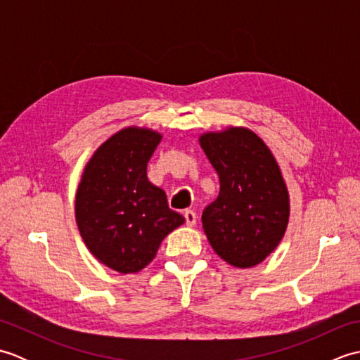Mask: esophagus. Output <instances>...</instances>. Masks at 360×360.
Listing matches in <instances>:
<instances>
[{
    "mask_svg": "<svg viewBox=\"0 0 360 360\" xmlns=\"http://www.w3.org/2000/svg\"><path fill=\"white\" fill-rule=\"evenodd\" d=\"M184 218H186V224L187 226L192 227V226L196 224V213L193 210H186Z\"/></svg>",
    "mask_w": 360,
    "mask_h": 360,
    "instance_id": "obj_1",
    "label": "esophagus"
}]
</instances>
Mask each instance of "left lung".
Here are the masks:
<instances>
[{"instance_id": "obj_1", "label": "left lung", "mask_w": 360, "mask_h": 360, "mask_svg": "<svg viewBox=\"0 0 360 360\" xmlns=\"http://www.w3.org/2000/svg\"><path fill=\"white\" fill-rule=\"evenodd\" d=\"M219 176V195L202 212L213 250L241 269L275 250L289 221V193L271 150L252 129L227 127L200 136Z\"/></svg>"}]
</instances>
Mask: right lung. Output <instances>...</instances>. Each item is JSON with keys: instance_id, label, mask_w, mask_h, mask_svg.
Returning <instances> with one entry per match:
<instances>
[{"instance_id": "obj_1", "label": "right lung", "mask_w": 360, "mask_h": 360, "mask_svg": "<svg viewBox=\"0 0 360 360\" xmlns=\"http://www.w3.org/2000/svg\"><path fill=\"white\" fill-rule=\"evenodd\" d=\"M162 134L127 127L108 137L83 170L75 195L79 232L98 262L136 274L153 262L160 243L184 217L147 178V164Z\"/></svg>"}]
</instances>
